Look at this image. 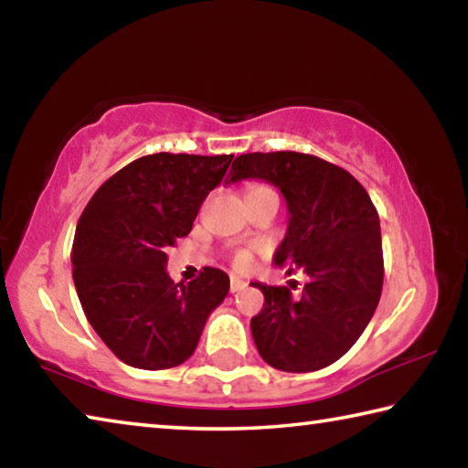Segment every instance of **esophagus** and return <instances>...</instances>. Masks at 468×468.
I'll return each mask as SVG.
<instances>
[{
  "label": "esophagus",
  "instance_id": "esophagus-1",
  "mask_svg": "<svg viewBox=\"0 0 468 468\" xmlns=\"http://www.w3.org/2000/svg\"><path fill=\"white\" fill-rule=\"evenodd\" d=\"M241 289H245V282L241 279H235V276H231V284H229V291L239 292Z\"/></svg>",
  "mask_w": 468,
  "mask_h": 468
}]
</instances>
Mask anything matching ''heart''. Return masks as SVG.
<instances>
[{"label":"heart","mask_w":468,"mask_h":468,"mask_svg":"<svg viewBox=\"0 0 468 468\" xmlns=\"http://www.w3.org/2000/svg\"><path fill=\"white\" fill-rule=\"evenodd\" d=\"M266 189L268 187H264V186H253V187L248 189V194H245V196H251V194H258V192H266ZM233 266H235V271H239V272L250 271V268L253 266V253L248 251V250L237 251L235 256H233Z\"/></svg>","instance_id":"1"}]
</instances>
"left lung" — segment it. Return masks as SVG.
Here are the masks:
<instances>
[{"label": "left lung", "instance_id": "1", "mask_svg": "<svg viewBox=\"0 0 468 468\" xmlns=\"http://www.w3.org/2000/svg\"><path fill=\"white\" fill-rule=\"evenodd\" d=\"M229 176V184L264 179L281 189L289 227L274 264L307 274L301 295L251 282L264 292L262 312L251 318L258 353L291 374L328 367L357 343L382 295L376 206L348 171L291 150L237 156Z\"/></svg>", "mask_w": 468, "mask_h": 468}]
</instances>
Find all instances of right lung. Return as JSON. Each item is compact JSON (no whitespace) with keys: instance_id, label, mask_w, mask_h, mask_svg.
<instances>
[{"instance_id":"1","label":"right lung","mask_w":468,"mask_h":468,"mask_svg":"<svg viewBox=\"0 0 468 468\" xmlns=\"http://www.w3.org/2000/svg\"><path fill=\"white\" fill-rule=\"evenodd\" d=\"M233 154L156 153L136 158L86 204L72 245V276L86 320L117 359L169 369L192 357L229 276L200 271L187 284L167 274V248L192 231Z\"/></svg>"}]
</instances>
